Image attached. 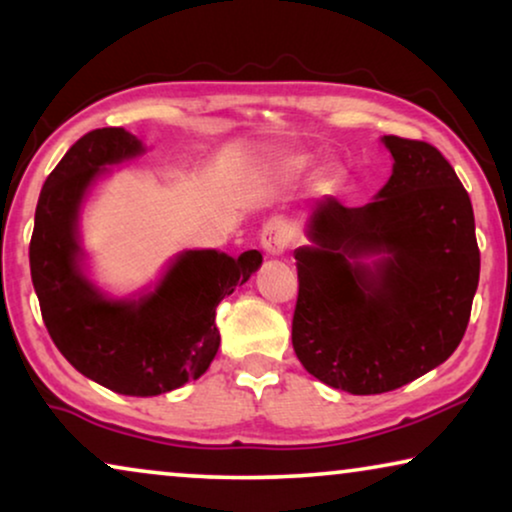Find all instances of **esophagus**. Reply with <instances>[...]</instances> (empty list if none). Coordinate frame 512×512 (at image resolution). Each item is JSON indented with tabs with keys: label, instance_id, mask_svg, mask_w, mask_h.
Returning a JSON list of instances; mask_svg holds the SVG:
<instances>
[{
	"label": "esophagus",
	"instance_id": "1",
	"mask_svg": "<svg viewBox=\"0 0 512 512\" xmlns=\"http://www.w3.org/2000/svg\"><path fill=\"white\" fill-rule=\"evenodd\" d=\"M293 240V228L291 223L284 219H270L263 226L261 233V247L268 256H282Z\"/></svg>",
	"mask_w": 512,
	"mask_h": 512
}]
</instances>
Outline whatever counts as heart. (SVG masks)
Instances as JSON below:
<instances>
[{"mask_svg": "<svg viewBox=\"0 0 512 512\" xmlns=\"http://www.w3.org/2000/svg\"><path fill=\"white\" fill-rule=\"evenodd\" d=\"M307 165H310V158L307 156H293V158H286L282 170L286 177H298L300 172L307 170Z\"/></svg>", "mask_w": 512, "mask_h": 512, "instance_id": "heart-1", "label": "heart"}]
</instances>
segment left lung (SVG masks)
Here are the masks:
<instances>
[{
	"instance_id": "left-lung-1",
	"label": "left lung",
	"mask_w": 512,
	"mask_h": 512,
	"mask_svg": "<svg viewBox=\"0 0 512 512\" xmlns=\"http://www.w3.org/2000/svg\"><path fill=\"white\" fill-rule=\"evenodd\" d=\"M391 177L363 207L317 200L293 251V349L310 375L354 396L429 373L464 338L480 279L471 198L436 146L380 137Z\"/></svg>"
}]
</instances>
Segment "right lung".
Instances as JSON below:
<instances>
[{"instance_id": "right-lung-1", "label": "right lung", "mask_w": 512, "mask_h": 512, "mask_svg": "<svg viewBox=\"0 0 512 512\" xmlns=\"http://www.w3.org/2000/svg\"><path fill=\"white\" fill-rule=\"evenodd\" d=\"M146 153L123 128L83 135L48 174L34 212L32 284L60 354L102 387L123 396H160L207 373L219 352L216 305L261 268V251L237 258L186 249L156 282L111 296L90 277L81 212L111 167Z\"/></svg>"}]
</instances>
